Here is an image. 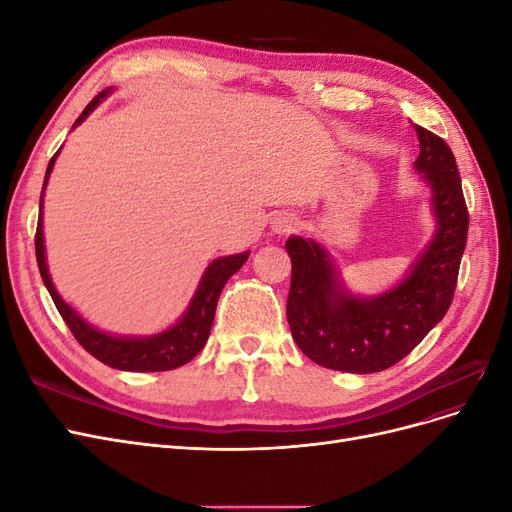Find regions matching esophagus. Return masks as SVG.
<instances>
[{
	"label": "esophagus",
	"instance_id": "obj_1",
	"mask_svg": "<svg viewBox=\"0 0 512 512\" xmlns=\"http://www.w3.org/2000/svg\"><path fill=\"white\" fill-rule=\"evenodd\" d=\"M271 228H273L275 235H288V232L297 228V220H294L290 213H280L271 220Z\"/></svg>",
	"mask_w": 512,
	"mask_h": 512
}]
</instances>
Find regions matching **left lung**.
I'll list each match as a JSON object with an SVG mask.
<instances>
[{
  "instance_id": "8db88e82",
  "label": "left lung",
  "mask_w": 512,
  "mask_h": 512,
  "mask_svg": "<svg viewBox=\"0 0 512 512\" xmlns=\"http://www.w3.org/2000/svg\"><path fill=\"white\" fill-rule=\"evenodd\" d=\"M421 153L414 170L429 188L433 237L401 280L376 297L354 294L331 252L312 237L292 235L288 324L292 339L314 363L374 374L404 359L451 307L468 239V209L451 147L414 126Z\"/></svg>"
}]
</instances>
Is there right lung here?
<instances>
[{
    "label": "right lung",
    "instance_id": "right-lung-1",
    "mask_svg": "<svg viewBox=\"0 0 512 512\" xmlns=\"http://www.w3.org/2000/svg\"><path fill=\"white\" fill-rule=\"evenodd\" d=\"M113 89H104L102 94H98L94 100L87 104L81 117L74 121L72 130L83 123L89 113L111 94ZM61 151V149H59ZM59 151L51 158L49 168H46L44 175V185H42V194H40V215H38V230H36V260H38V269L42 275V282L49 290L51 299L57 307V312L61 318L66 320L70 327L72 335L79 339V344L89 352L94 354L98 361L104 365L121 369V371H168L181 367L188 361H192L194 356L203 350L209 339V331L213 324L215 316V305H218L220 292L224 284L235 275L243 262L250 258V252H241V254H232V256H222L215 258L211 265L205 269L203 277L196 286V292L192 294V299L185 307V312L181 318L170 324L168 329L153 333V335H115V333H106L94 324L87 322L72 305H68L61 294L57 292L49 265H46V250H44V232H42V203H44V190L46 183H49V177L53 173L55 160L59 156Z\"/></svg>",
    "mask_w": 512,
    "mask_h": 512
}]
</instances>
